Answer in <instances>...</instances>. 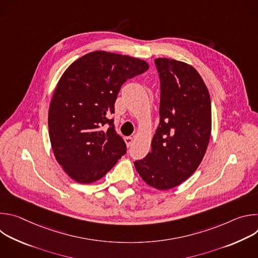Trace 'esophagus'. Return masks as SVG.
<instances>
[{"mask_svg": "<svg viewBox=\"0 0 258 258\" xmlns=\"http://www.w3.org/2000/svg\"><path fill=\"white\" fill-rule=\"evenodd\" d=\"M134 138H132V137H125L124 138V142H125V144H126V146L127 147H131L132 145H133V143H134Z\"/></svg>", "mask_w": 258, "mask_h": 258, "instance_id": "1", "label": "esophagus"}]
</instances>
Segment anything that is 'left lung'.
Masks as SVG:
<instances>
[{"mask_svg":"<svg viewBox=\"0 0 258 258\" xmlns=\"http://www.w3.org/2000/svg\"><path fill=\"white\" fill-rule=\"evenodd\" d=\"M160 78V122L152 150L135 167L157 190L172 189L200 165L210 140L211 103L205 83L190 64L156 58Z\"/></svg>","mask_w":258,"mask_h":258,"instance_id":"1","label":"left lung"}]
</instances>
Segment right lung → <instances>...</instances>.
<instances>
[{
  "label": "right lung",
  "instance_id": "obj_1",
  "mask_svg": "<svg viewBox=\"0 0 258 258\" xmlns=\"http://www.w3.org/2000/svg\"><path fill=\"white\" fill-rule=\"evenodd\" d=\"M148 69L142 59L94 51L64 71L50 103L48 125L55 158L73 180L95 182L125 154V143L107 115L114 112L121 86Z\"/></svg>",
  "mask_w": 258,
  "mask_h": 258
}]
</instances>
